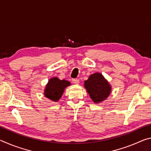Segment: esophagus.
Wrapping results in <instances>:
<instances>
[{
	"instance_id": "1",
	"label": "esophagus",
	"mask_w": 151,
	"mask_h": 151,
	"mask_svg": "<svg viewBox=\"0 0 151 151\" xmlns=\"http://www.w3.org/2000/svg\"><path fill=\"white\" fill-rule=\"evenodd\" d=\"M72 82L74 84H78L79 83V80H78V79H76V78H73Z\"/></svg>"
}]
</instances>
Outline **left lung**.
Returning a JSON list of instances; mask_svg holds the SVG:
<instances>
[{
  "mask_svg": "<svg viewBox=\"0 0 151 151\" xmlns=\"http://www.w3.org/2000/svg\"><path fill=\"white\" fill-rule=\"evenodd\" d=\"M85 87L94 103H99L107 99L111 92V86L99 73L90 75L85 81Z\"/></svg>",
  "mask_w": 151,
  "mask_h": 151,
  "instance_id": "obj_1",
  "label": "left lung"
}]
</instances>
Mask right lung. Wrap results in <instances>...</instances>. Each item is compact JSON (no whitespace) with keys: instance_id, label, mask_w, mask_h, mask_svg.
<instances>
[{"instance_id":"1","label":"right lung","mask_w":151,"mask_h":151,"mask_svg":"<svg viewBox=\"0 0 151 151\" xmlns=\"http://www.w3.org/2000/svg\"><path fill=\"white\" fill-rule=\"evenodd\" d=\"M70 83L66 80H60L57 77L51 78L45 89V96L50 100L57 102L61 98L66 86Z\"/></svg>"}]
</instances>
